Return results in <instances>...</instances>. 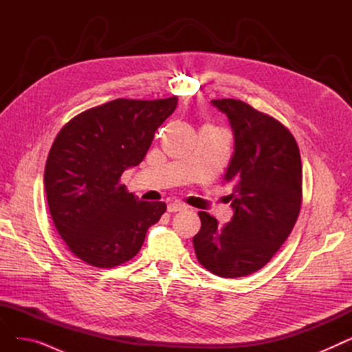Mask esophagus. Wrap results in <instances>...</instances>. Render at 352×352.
Masks as SVG:
<instances>
[{
    "instance_id": "obj_1",
    "label": "esophagus",
    "mask_w": 352,
    "mask_h": 352,
    "mask_svg": "<svg viewBox=\"0 0 352 352\" xmlns=\"http://www.w3.org/2000/svg\"><path fill=\"white\" fill-rule=\"evenodd\" d=\"M187 206L181 204V202H170L168 206H166V211L168 212H178V211H186Z\"/></svg>"
}]
</instances>
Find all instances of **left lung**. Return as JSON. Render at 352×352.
<instances>
[{
	"mask_svg": "<svg viewBox=\"0 0 352 352\" xmlns=\"http://www.w3.org/2000/svg\"><path fill=\"white\" fill-rule=\"evenodd\" d=\"M228 118L234 155L224 175L232 186L230 223L199 211L192 238L201 265L223 278L261 270L291 234L300 214L302 165L298 145L272 117L239 100H212Z\"/></svg>",
	"mask_w": 352,
	"mask_h": 352,
	"instance_id": "obj_1",
	"label": "left lung"
}]
</instances>
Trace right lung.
Here are the masks:
<instances>
[{
	"mask_svg": "<svg viewBox=\"0 0 352 352\" xmlns=\"http://www.w3.org/2000/svg\"><path fill=\"white\" fill-rule=\"evenodd\" d=\"M178 98H118L63 126L45 164L48 208L58 234L84 263L114 268L141 250L166 206L125 191L122 173L138 165Z\"/></svg>",
	"mask_w": 352,
	"mask_h": 352,
	"instance_id": "obj_1",
	"label": "right lung"
}]
</instances>
